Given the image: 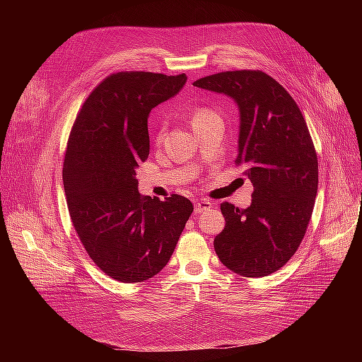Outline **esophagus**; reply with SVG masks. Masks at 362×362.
Masks as SVG:
<instances>
[{
    "label": "esophagus",
    "mask_w": 362,
    "mask_h": 362,
    "mask_svg": "<svg viewBox=\"0 0 362 362\" xmlns=\"http://www.w3.org/2000/svg\"><path fill=\"white\" fill-rule=\"evenodd\" d=\"M213 206V204L210 202V201H206V199H201V201H196L194 202V213H204V211H206V210H210V208Z\"/></svg>",
    "instance_id": "obj_1"
}]
</instances>
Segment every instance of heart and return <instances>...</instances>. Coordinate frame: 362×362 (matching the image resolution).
I'll return each instance as SVG.
<instances>
[{
  "mask_svg": "<svg viewBox=\"0 0 362 362\" xmlns=\"http://www.w3.org/2000/svg\"><path fill=\"white\" fill-rule=\"evenodd\" d=\"M216 113H213L211 110H208V108H201V110H196L193 113V117H192V125H194L196 122H199V120L205 119V117H210V116H214Z\"/></svg>",
  "mask_w": 362,
  "mask_h": 362,
  "instance_id": "1",
  "label": "heart"
}]
</instances>
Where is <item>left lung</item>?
Here are the masks:
<instances>
[{
  "label": "left lung",
  "mask_w": 362,
  "mask_h": 362,
  "mask_svg": "<svg viewBox=\"0 0 362 362\" xmlns=\"http://www.w3.org/2000/svg\"><path fill=\"white\" fill-rule=\"evenodd\" d=\"M231 98L240 112L237 164L254 184L252 204L221 205L223 231L214 249L229 270L261 278L298 250L310 223L319 164L308 127L290 93L261 71H228L194 81Z\"/></svg>",
  "instance_id": "8db88e82"
}]
</instances>
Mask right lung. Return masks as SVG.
<instances>
[{"instance_id":"obj_1","label":"right lung","mask_w":362,"mask_h":362,"mask_svg":"<svg viewBox=\"0 0 362 362\" xmlns=\"http://www.w3.org/2000/svg\"><path fill=\"white\" fill-rule=\"evenodd\" d=\"M185 81V74H113L96 86L72 127L63 161L71 221L95 264L116 281L157 275L193 211L180 194L141 196L136 178L149 156L151 110Z\"/></svg>"}]
</instances>
